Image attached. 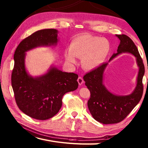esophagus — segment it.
<instances>
[{
  "label": "esophagus",
  "instance_id": "34e87169",
  "mask_svg": "<svg viewBox=\"0 0 148 148\" xmlns=\"http://www.w3.org/2000/svg\"><path fill=\"white\" fill-rule=\"evenodd\" d=\"M77 82H78V83H79V85H81V84H82L84 83V80L83 79V77H78Z\"/></svg>",
  "mask_w": 148,
  "mask_h": 148
}]
</instances>
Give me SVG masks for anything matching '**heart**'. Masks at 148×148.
Returning <instances> with one entry per match:
<instances>
[{"mask_svg":"<svg viewBox=\"0 0 148 148\" xmlns=\"http://www.w3.org/2000/svg\"><path fill=\"white\" fill-rule=\"evenodd\" d=\"M109 40L89 34L79 36L72 40L69 51H65L64 56L71 64L76 63L75 56L81 58V65L86 70H93L102 65L111 51Z\"/></svg>","mask_w":148,"mask_h":148,"instance_id":"b5f03b06","label":"heart"}]
</instances>
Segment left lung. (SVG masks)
<instances>
[{
  "mask_svg": "<svg viewBox=\"0 0 148 148\" xmlns=\"http://www.w3.org/2000/svg\"><path fill=\"white\" fill-rule=\"evenodd\" d=\"M120 40L117 53H114L110 62L123 53H129L136 56L138 67L136 87L128 95H116L111 93L103 84V73L108 63H103L99 67L84 75L83 79L90 92L88 108L96 121L103 124L117 123L123 120L139 102L143 96V78L145 72L143 61L137 46L129 37L124 34L116 35Z\"/></svg>",
  "mask_w": 148,
  "mask_h": 148,
  "instance_id": "8db88e82",
  "label": "left lung"
}]
</instances>
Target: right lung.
Here are the masks:
<instances>
[{
  "instance_id": "1",
  "label": "right lung",
  "mask_w": 148,
  "mask_h": 148,
  "mask_svg": "<svg viewBox=\"0 0 148 148\" xmlns=\"http://www.w3.org/2000/svg\"><path fill=\"white\" fill-rule=\"evenodd\" d=\"M58 30L43 29L33 33L19 44L14 55L11 84L19 109L30 117L46 120L57 114L65 93L78 87V75L51 67L47 73L34 77L27 72L25 58L29 50L51 46L58 42Z\"/></svg>"
}]
</instances>
